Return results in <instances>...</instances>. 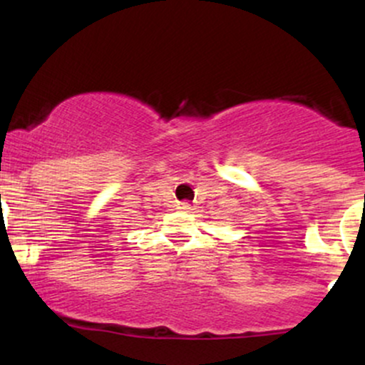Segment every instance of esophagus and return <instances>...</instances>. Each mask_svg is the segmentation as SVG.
Returning a JSON list of instances; mask_svg holds the SVG:
<instances>
[{
  "label": "esophagus",
  "mask_w": 365,
  "mask_h": 365,
  "mask_svg": "<svg viewBox=\"0 0 365 365\" xmlns=\"http://www.w3.org/2000/svg\"><path fill=\"white\" fill-rule=\"evenodd\" d=\"M178 209H180V211L188 212L192 207H190V204H188V202H180V204H178Z\"/></svg>",
  "instance_id": "1"
}]
</instances>
